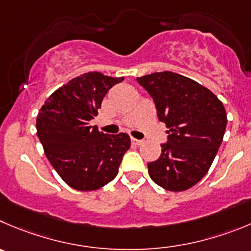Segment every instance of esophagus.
<instances>
[{"mask_svg":"<svg viewBox=\"0 0 251 251\" xmlns=\"http://www.w3.org/2000/svg\"><path fill=\"white\" fill-rule=\"evenodd\" d=\"M130 140H132V143L133 144H135V145H140L143 143V140H140V139H137V138H130Z\"/></svg>","mask_w":251,"mask_h":251,"instance_id":"34e87169","label":"esophagus"}]
</instances>
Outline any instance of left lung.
Segmentation results:
<instances>
[{"label": "left lung", "instance_id": "1", "mask_svg": "<svg viewBox=\"0 0 251 251\" xmlns=\"http://www.w3.org/2000/svg\"><path fill=\"white\" fill-rule=\"evenodd\" d=\"M150 95L168 140L159 159L148 164L151 180L180 192L201 181L223 140L226 113L216 95L199 82L171 71L137 77Z\"/></svg>", "mask_w": 251, "mask_h": 251}]
</instances>
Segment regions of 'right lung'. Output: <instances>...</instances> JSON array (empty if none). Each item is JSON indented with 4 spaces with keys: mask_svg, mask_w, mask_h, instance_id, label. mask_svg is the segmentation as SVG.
<instances>
[{
    "mask_svg": "<svg viewBox=\"0 0 251 251\" xmlns=\"http://www.w3.org/2000/svg\"><path fill=\"white\" fill-rule=\"evenodd\" d=\"M123 80L83 74L51 94L38 113L37 135L45 155L75 190L95 191L111 182L130 148L127 133L104 134L90 126L109 88Z\"/></svg>",
    "mask_w": 251,
    "mask_h": 251,
    "instance_id": "1",
    "label": "right lung"
}]
</instances>
